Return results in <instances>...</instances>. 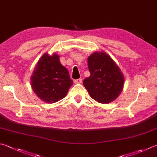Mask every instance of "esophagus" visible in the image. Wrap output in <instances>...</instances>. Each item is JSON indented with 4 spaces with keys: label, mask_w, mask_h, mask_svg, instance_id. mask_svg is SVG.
I'll return each instance as SVG.
<instances>
[{
    "label": "esophagus",
    "mask_w": 157,
    "mask_h": 157,
    "mask_svg": "<svg viewBox=\"0 0 157 157\" xmlns=\"http://www.w3.org/2000/svg\"><path fill=\"white\" fill-rule=\"evenodd\" d=\"M82 82V79L81 78L77 79H75V81H74V82H75V84H81Z\"/></svg>",
    "instance_id": "34e87169"
}]
</instances>
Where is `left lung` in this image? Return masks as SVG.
<instances>
[{
    "instance_id": "8db88e82",
    "label": "left lung",
    "mask_w": 157,
    "mask_h": 157,
    "mask_svg": "<svg viewBox=\"0 0 157 157\" xmlns=\"http://www.w3.org/2000/svg\"><path fill=\"white\" fill-rule=\"evenodd\" d=\"M90 73L83 84L91 98L101 104L113 101L121 93L124 78L113 59L105 52H95L88 58Z\"/></svg>"
}]
</instances>
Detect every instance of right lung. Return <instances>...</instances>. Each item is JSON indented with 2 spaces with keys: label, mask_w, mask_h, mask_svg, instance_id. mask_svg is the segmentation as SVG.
Returning <instances> with one entry per match:
<instances>
[{
  "label": "right lung",
  "mask_w": 157,
  "mask_h": 157,
  "mask_svg": "<svg viewBox=\"0 0 157 157\" xmlns=\"http://www.w3.org/2000/svg\"><path fill=\"white\" fill-rule=\"evenodd\" d=\"M31 84L40 99L47 103H54L66 96L73 82L57 54L44 53L33 71Z\"/></svg>",
  "instance_id": "obj_1"
}]
</instances>
